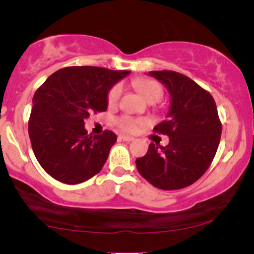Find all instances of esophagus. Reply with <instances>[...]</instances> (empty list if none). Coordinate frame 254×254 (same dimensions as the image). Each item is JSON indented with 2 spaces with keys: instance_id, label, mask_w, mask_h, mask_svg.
<instances>
[{
  "instance_id": "1",
  "label": "esophagus",
  "mask_w": 254,
  "mask_h": 254,
  "mask_svg": "<svg viewBox=\"0 0 254 254\" xmlns=\"http://www.w3.org/2000/svg\"><path fill=\"white\" fill-rule=\"evenodd\" d=\"M119 140L121 141H126V142H130L134 140L133 136H129V135H124V134H120L119 135Z\"/></svg>"
}]
</instances>
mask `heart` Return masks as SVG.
Segmentation results:
<instances>
[{
	"mask_svg": "<svg viewBox=\"0 0 254 254\" xmlns=\"http://www.w3.org/2000/svg\"><path fill=\"white\" fill-rule=\"evenodd\" d=\"M134 86L136 88L142 96L150 104L158 103L164 95V89L162 84L154 79H135ZM121 93H123V86L121 84H116L109 91L107 95V103L113 106L119 102ZM145 124L143 119H136L130 116H123L117 120V125L125 131H135L138 127Z\"/></svg>",
	"mask_w": 254,
	"mask_h": 254,
	"instance_id": "obj_1",
	"label": "heart"
}]
</instances>
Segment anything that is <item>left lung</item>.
<instances>
[{"label": "left lung", "mask_w": 254, "mask_h": 254, "mask_svg": "<svg viewBox=\"0 0 254 254\" xmlns=\"http://www.w3.org/2000/svg\"><path fill=\"white\" fill-rule=\"evenodd\" d=\"M165 85L171 97L166 120L156 133L169 136V144H149L136 168L157 189L180 190L195 183L207 171L220 143L222 125L211 95L193 79L171 70L149 71Z\"/></svg>", "instance_id": "1"}]
</instances>
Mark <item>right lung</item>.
I'll list each match as a JSON object with an SVG mask.
<instances>
[{"mask_svg": "<svg viewBox=\"0 0 254 254\" xmlns=\"http://www.w3.org/2000/svg\"><path fill=\"white\" fill-rule=\"evenodd\" d=\"M128 70L82 65L52 74L34 93L29 136L37 161L45 171L69 185L92 178L103 169L117 135L105 130L90 136L84 120L107 110L111 88Z\"/></svg>", "mask_w": 254, "mask_h": 254, "instance_id": "1", "label": "right lung"}]
</instances>
